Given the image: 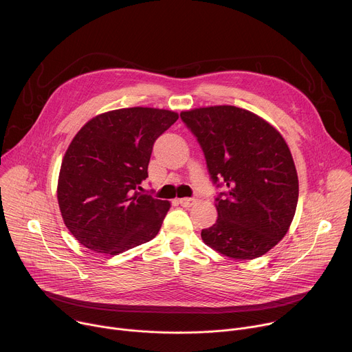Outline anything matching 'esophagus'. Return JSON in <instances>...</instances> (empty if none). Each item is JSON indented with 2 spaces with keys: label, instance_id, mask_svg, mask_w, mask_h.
I'll list each match as a JSON object with an SVG mask.
<instances>
[{
  "label": "esophagus",
  "instance_id": "1",
  "mask_svg": "<svg viewBox=\"0 0 352 352\" xmlns=\"http://www.w3.org/2000/svg\"><path fill=\"white\" fill-rule=\"evenodd\" d=\"M178 204L184 208H190L196 204V199L193 197H182V199H178Z\"/></svg>",
  "mask_w": 352,
  "mask_h": 352
}]
</instances>
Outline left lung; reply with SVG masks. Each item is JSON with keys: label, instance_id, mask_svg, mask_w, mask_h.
I'll return each instance as SVG.
<instances>
[{"label": "left lung", "instance_id": "8db88e82", "mask_svg": "<svg viewBox=\"0 0 352 352\" xmlns=\"http://www.w3.org/2000/svg\"><path fill=\"white\" fill-rule=\"evenodd\" d=\"M204 148L214 184L217 220L202 230L204 242L234 261L259 258L289 230L298 204V174L281 133L258 114L235 106L181 113Z\"/></svg>", "mask_w": 352, "mask_h": 352}]
</instances>
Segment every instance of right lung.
<instances>
[{"label":"right lung","mask_w":352,"mask_h":352,"mask_svg":"<svg viewBox=\"0 0 352 352\" xmlns=\"http://www.w3.org/2000/svg\"><path fill=\"white\" fill-rule=\"evenodd\" d=\"M177 120L171 110L131 107L98 114L78 131L63 159L57 199L79 243L118 255L157 235L171 204L138 189L155 140Z\"/></svg>","instance_id":"1"}]
</instances>
